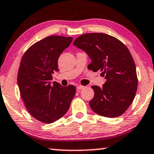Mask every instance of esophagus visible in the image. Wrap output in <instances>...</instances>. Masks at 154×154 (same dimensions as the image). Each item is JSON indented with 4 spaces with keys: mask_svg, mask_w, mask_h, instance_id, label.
Masks as SVG:
<instances>
[{
    "mask_svg": "<svg viewBox=\"0 0 154 154\" xmlns=\"http://www.w3.org/2000/svg\"><path fill=\"white\" fill-rule=\"evenodd\" d=\"M85 87L83 86H78L76 88H77V90H82V89H83Z\"/></svg>",
    "mask_w": 154,
    "mask_h": 154,
    "instance_id": "1",
    "label": "esophagus"
}]
</instances>
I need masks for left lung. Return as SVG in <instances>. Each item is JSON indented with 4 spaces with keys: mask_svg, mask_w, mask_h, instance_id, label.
Returning <instances> with one entry per match:
<instances>
[{
    "mask_svg": "<svg viewBox=\"0 0 154 154\" xmlns=\"http://www.w3.org/2000/svg\"><path fill=\"white\" fill-rule=\"evenodd\" d=\"M73 45L91 59L89 69L100 71L106 79L102 88L92 86L94 97L89 102L90 107L105 117L122 115L131 104L138 86L136 65L130 51L119 40L102 33L83 34Z\"/></svg>",
    "mask_w": 154,
    "mask_h": 154,
    "instance_id": "left-lung-1",
    "label": "left lung"
}]
</instances>
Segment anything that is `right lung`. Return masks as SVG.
Wrapping results in <instances>:
<instances>
[{
    "label": "right lung",
    "mask_w": 154,
    "mask_h": 154,
    "mask_svg": "<svg viewBox=\"0 0 154 154\" xmlns=\"http://www.w3.org/2000/svg\"><path fill=\"white\" fill-rule=\"evenodd\" d=\"M73 38L51 35L32 45L19 67L18 85L20 96L31 115L43 123H51L66 114L75 94V87L51 83L58 71L60 55Z\"/></svg>",
    "instance_id": "add662e5"
}]
</instances>
